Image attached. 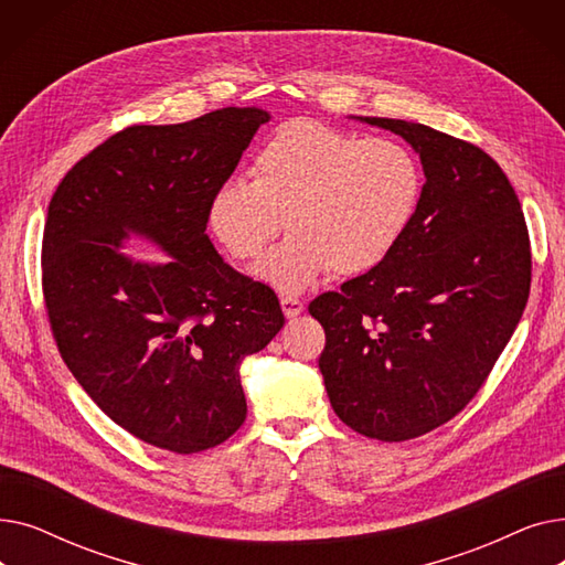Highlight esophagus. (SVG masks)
I'll return each mask as SVG.
<instances>
[{"mask_svg": "<svg viewBox=\"0 0 565 565\" xmlns=\"http://www.w3.org/2000/svg\"><path fill=\"white\" fill-rule=\"evenodd\" d=\"M281 309H284L286 318H295V316H300L305 311V302L298 300V298H290V295H284Z\"/></svg>", "mask_w": 565, "mask_h": 565, "instance_id": "obj_1", "label": "esophagus"}]
</instances>
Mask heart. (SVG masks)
<instances>
[{"label": "heart", "instance_id": "1", "mask_svg": "<svg viewBox=\"0 0 565 565\" xmlns=\"http://www.w3.org/2000/svg\"><path fill=\"white\" fill-rule=\"evenodd\" d=\"M254 181L228 178L207 201V228L235 260L265 254L256 275L302 292L320 275L345 279L387 260L414 222L424 169L394 137H358L316 118L277 126L254 156Z\"/></svg>", "mask_w": 565, "mask_h": 565}]
</instances>
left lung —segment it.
<instances>
[{
	"label": "left lung",
	"instance_id": "1",
	"mask_svg": "<svg viewBox=\"0 0 565 565\" xmlns=\"http://www.w3.org/2000/svg\"><path fill=\"white\" fill-rule=\"evenodd\" d=\"M364 121L414 146L424 196L392 256L309 313L324 330L318 366L337 417L405 441L483 387L526 307L531 245L511 181L479 146L401 118Z\"/></svg>",
	"mask_w": 565,
	"mask_h": 565
}]
</instances>
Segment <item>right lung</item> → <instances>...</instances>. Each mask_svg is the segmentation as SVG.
Returning <instances> with one entry per match:
<instances>
[{"instance_id": "add662e5", "label": "right lung", "mask_w": 565, "mask_h": 565, "mask_svg": "<svg viewBox=\"0 0 565 565\" xmlns=\"http://www.w3.org/2000/svg\"><path fill=\"white\" fill-rule=\"evenodd\" d=\"M222 107L188 124L130 126L58 183L43 231V300L62 360L107 417L171 454L226 441L247 417L241 362L284 328L270 286L222 260L207 201L267 121ZM128 230L174 258L132 264Z\"/></svg>"}]
</instances>
